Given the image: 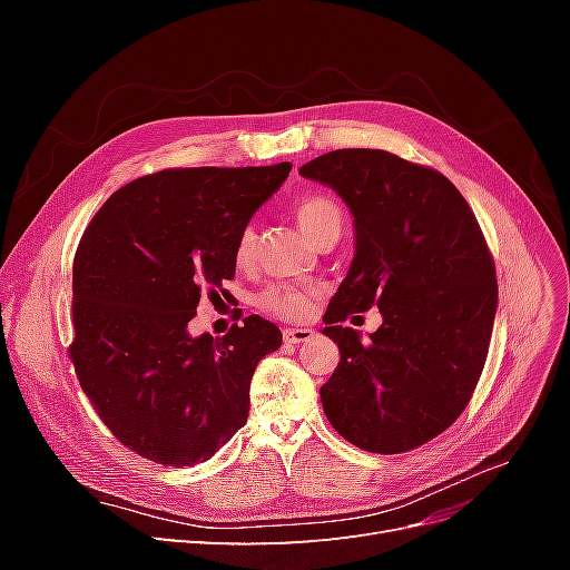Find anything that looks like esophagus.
Returning <instances> with one entry per match:
<instances>
[{
  "mask_svg": "<svg viewBox=\"0 0 570 570\" xmlns=\"http://www.w3.org/2000/svg\"><path fill=\"white\" fill-rule=\"evenodd\" d=\"M285 342L287 344H299V342H308L314 337V331L312 327H287V331L283 333Z\"/></svg>",
  "mask_w": 570,
  "mask_h": 570,
  "instance_id": "1",
  "label": "esophagus"
}]
</instances>
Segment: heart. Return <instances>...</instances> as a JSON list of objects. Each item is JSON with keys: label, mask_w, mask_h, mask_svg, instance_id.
<instances>
[{"label": "heart", "mask_w": 570, "mask_h": 570, "mask_svg": "<svg viewBox=\"0 0 570 570\" xmlns=\"http://www.w3.org/2000/svg\"><path fill=\"white\" fill-rule=\"evenodd\" d=\"M295 216H297L299 228L312 239H316L325 228L342 226L340 206L323 195L302 197L295 204ZM235 254H237V264H247L252 258L254 254L252 228L243 230V235H239ZM312 299H314V292L308 289L289 287V285H271L268 289L262 292V297H258V306H262L264 312L283 316V318H304L308 312H312Z\"/></svg>", "instance_id": "1"}]
</instances>
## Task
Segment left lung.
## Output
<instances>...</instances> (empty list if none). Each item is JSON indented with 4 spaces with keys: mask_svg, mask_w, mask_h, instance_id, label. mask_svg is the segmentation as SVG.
<instances>
[{
    "mask_svg": "<svg viewBox=\"0 0 570 570\" xmlns=\"http://www.w3.org/2000/svg\"><path fill=\"white\" fill-rule=\"evenodd\" d=\"M299 176L327 185L354 218V258L323 316L340 364L321 387L337 433L400 454L450 428L488 358L494 264L459 189L383 149H337ZM375 303L384 325L364 341L341 321Z\"/></svg>",
    "mask_w": 570,
    "mask_h": 570,
    "instance_id": "obj_1",
    "label": "left lung"
}]
</instances>
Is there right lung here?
Here are the masks:
<instances>
[{"instance_id": "1", "label": "right lung", "mask_w": 570, "mask_h": 570, "mask_svg": "<svg viewBox=\"0 0 570 570\" xmlns=\"http://www.w3.org/2000/svg\"><path fill=\"white\" fill-rule=\"evenodd\" d=\"M292 170L170 168L105 202L73 262L71 358L97 416L128 450L164 465L209 461L249 416L256 364L283 344L247 316L195 337L202 292L235 278L237 239Z\"/></svg>"}]
</instances>
